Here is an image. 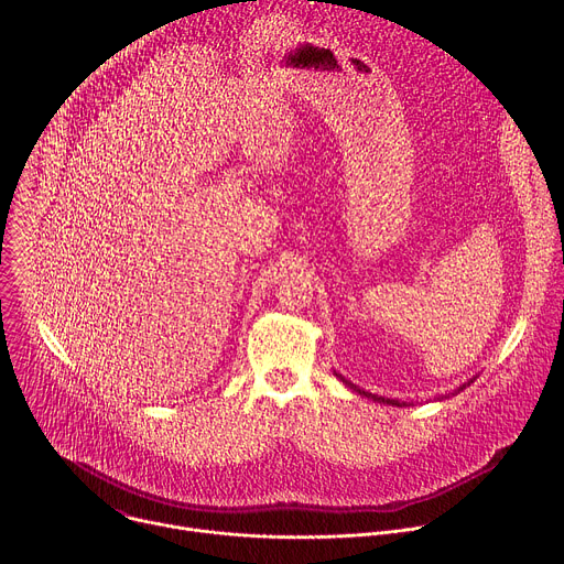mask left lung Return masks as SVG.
<instances>
[{"label":"left lung","instance_id":"left-lung-1","mask_svg":"<svg viewBox=\"0 0 564 564\" xmlns=\"http://www.w3.org/2000/svg\"><path fill=\"white\" fill-rule=\"evenodd\" d=\"M335 375H337V377H339V379H341V381H344L348 388H352L355 392H359V394H364V397H368V399H372V401H379V404H388V406H409L406 401H399V399H388V397H379V394H372V392H368V390H364V388L355 386L352 381H348V379H346V377H341L339 372H335ZM470 383H473V379H470V381H466V383H462V386H459L455 392L464 390V388H466V386H470Z\"/></svg>","mask_w":564,"mask_h":564}]
</instances>
